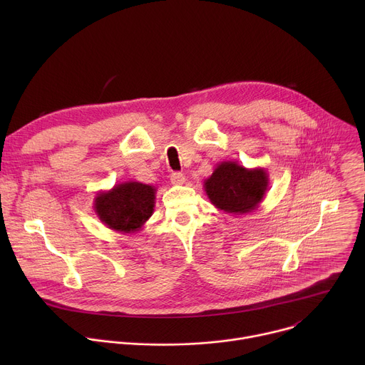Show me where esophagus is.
Wrapping results in <instances>:
<instances>
[{
	"mask_svg": "<svg viewBox=\"0 0 365 365\" xmlns=\"http://www.w3.org/2000/svg\"><path fill=\"white\" fill-rule=\"evenodd\" d=\"M170 180L173 185H183L185 183V176L179 172H175L170 175Z\"/></svg>",
	"mask_w": 365,
	"mask_h": 365,
	"instance_id": "obj_1",
	"label": "esophagus"
}]
</instances>
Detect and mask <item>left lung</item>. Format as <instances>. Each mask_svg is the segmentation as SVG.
Segmentation results:
<instances>
[{
    "label": "left lung",
    "instance_id": "8db88e82",
    "mask_svg": "<svg viewBox=\"0 0 365 365\" xmlns=\"http://www.w3.org/2000/svg\"><path fill=\"white\" fill-rule=\"evenodd\" d=\"M203 189L220 211L244 215L255 211L269 190L266 169H247L238 162H222L205 179Z\"/></svg>",
    "mask_w": 365,
    "mask_h": 365
}]
</instances>
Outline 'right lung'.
I'll list each match as a JSON object with an SVG mask.
<instances>
[{"instance_id":"obj_1","label":"right lung","mask_w":365,"mask_h":365,"mask_svg":"<svg viewBox=\"0 0 365 365\" xmlns=\"http://www.w3.org/2000/svg\"><path fill=\"white\" fill-rule=\"evenodd\" d=\"M154 186L140 182H124L110 190H101L93 200V210L101 222L121 234H135L154 212Z\"/></svg>"}]
</instances>
